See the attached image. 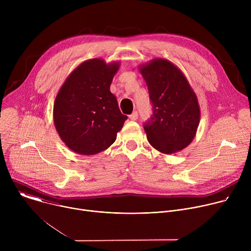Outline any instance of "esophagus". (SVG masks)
Segmentation results:
<instances>
[{
	"label": "esophagus",
	"mask_w": 251,
	"mask_h": 251,
	"mask_svg": "<svg viewBox=\"0 0 251 251\" xmlns=\"http://www.w3.org/2000/svg\"><path fill=\"white\" fill-rule=\"evenodd\" d=\"M129 118H130L132 121L137 120V118H138V113H137V111H134L131 115H129Z\"/></svg>",
	"instance_id": "obj_1"
}]
</instances>
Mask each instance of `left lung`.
I'll use <instances>...</instances> for the list:
<instances>
[{
    "mask_svg": "<svg viewBox=\"0 0 251 251\" xmlns=\"http://www.w3.org/2000/svg\"><path fill=\"white\" fill-rule=\"evenodd\" d=\"M148 86L153 115L144 124L152 147L174 154L194 140L201 119L198 97L182 70L164 58L139 66Z\"/></svg>",
    "mask_w": 251,
    "mask_h": 251,
    "instance_id": "1",
    "label": "left lung"
}]
</instances>
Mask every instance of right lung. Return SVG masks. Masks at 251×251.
Listing matches in <instances>:
<instances>
[{
  "mask_svg": "<svg viewBox=\"0 0 251 251\" xmlns=\"http://www.w3.org/2000/svg\"><path fill=\"white\" fill-rule=\"evenodd\" d=\"M120 63L92 58L80 63L59 88L53 122L64 144L80 155H95L116 140L127 116L110 85Z\"/></svg>",
  "mask_w": 251,
  "mask_h": 251,
  "instance_id": "obj_1",
  "label": "right lung"
}]
</instances>
